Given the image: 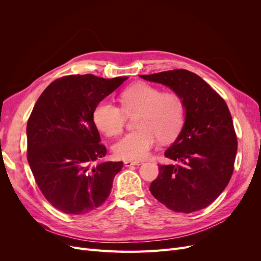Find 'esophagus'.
Instances as JSON below:
<instances>
[{"instance_id":"obj_1","label":"esophagus","mask_w":261,"mask_h":261,"mask_svg":"<svg viewBox=\"0 0 261 261\" xmlns=\"http://www.w3.org/2000/svg\"><path fill=\"white\" fill-rule=\"evenodd\" d=\"M125 167H132V165H140L143 164V161H129V160H125L124 161Z\"/></svg>"}]
</instances>
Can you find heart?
Here are the masks:
<instances>
[{
  "label": "heart",
  "mask_w": 261,
  "mask_h": 261,
  "mask_svg": "<svg viewBox=\"0 0 261 261\" xmlns=\"http://www.w3.org/2000/svg\"><path fill=\"white\" fill-rule=\"evenodd\" d=\"M122 108L108 100L94 109V124L109 137L123 132L126 114L138 112L135 125L138 128L125 135L114 145V153L127 160L144 159L155 145L158 137L171 140L179 133L185 121V103L179 94L163 92L152 85L136 84L121 94Z\"/></svg>",
  "instance_id": "1"
}]
</instances>
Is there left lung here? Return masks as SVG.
<instances>
[{
	"mask_svg": "<svg viewBox=\"0 0 261 261\" xmlns=\"http://www.w3.org/2000/svg\"><path fill=\"white\" fill-rule=\"evenodd\" d=\"M167 86L185 103V121L164 155L176 164L159 165L150 185L155 199L176 212L208 207L231 179L238 140L225 101L201 77L186 69L139 75Z\"/></svg>",
	"mask_w": 261,
	"mask_h": 261,
	"instance_id": "1",
	"label": "left lung"
}]
</instances>
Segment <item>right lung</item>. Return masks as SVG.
Returning a JSON list of instances; mask_svg holds the SVG:
<instances>
[{
  "instance_id": "1",
  "label": "right lung",
  "mask_w": 261,
  "mask_h": 261,
  "mask_svg": "<svg viewBox=\"0 0 261 261\" xmlns=\"http://www.w3.org/2000/svg\"><path fill=\"white\" fill-rule=\"evenodd\" d=\"M127 77L69 75L51 83L27 123V159L37 184L54 208L85 215L111 193L123 162L105 161L107 149L93 121L96 107Z\"/></svg>"
}]
</instances>
